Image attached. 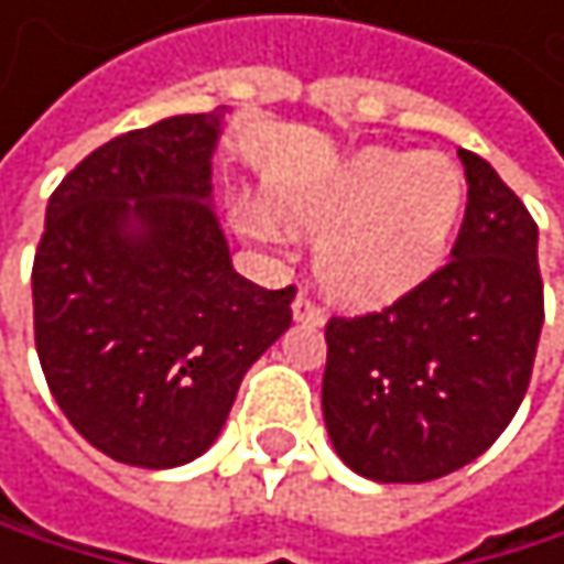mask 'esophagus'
<instances>
[{"label": "esophagus", "mask_w": 564, "mask_h": 564, "mask_svg": "<svg viewBox=\"0 0 564 564\" xmlns=\"http://www.w3.org/2000/svg\"><path fill=\"white\" fill-rule=\"evenodd\" d=\"M294 317L304 321V324H324V311H321V304L307 291H297V297H294Z\"/></svg>", "instance_id": "34e87169"}]
</instances>
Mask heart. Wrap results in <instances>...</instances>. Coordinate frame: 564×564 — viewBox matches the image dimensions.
Instances as JSON below:
<instances>
[{
	"label": "heart",
	"mask_w": 564,
	"mask_h": 564,
	"mask_svg": "<svg viewBox=\"0 0 564 564\" xmlns=\"http://www.w3.org/2000/svg\"><path fill=\"white\" fill-rule=\"evenodd\" d=\"M294 226L321 232L317 276L345 304L382 307L430 280L464 213V175L443 155L368 148L307 185H276ZM232 223L257 243H284L288 229L263 203H236Z\"/></svg>",
	"instance_id": "obj_1"
}]
</instances>
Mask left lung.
<instances>
[{
    "instance_id": "left-lung-1",
    "label": "left lung",
    "mask_w": 564,
    "mask_h": 564,
    "mask_svg": "<svg viewBox=\"0 0 564 564\" xmlns=\"http://www.w3.org/2000/svg\"><path fill=\"white\" fill-rule=\"evenodd\" d=\"M460 162L470 188L453 260L389 307L324 328V426L338 457L379 484L467 467L531 382L545 321L538 226L480 155L460 148Z\"/></svg>"
}]
</instances>
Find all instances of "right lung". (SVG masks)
<instances>
[{
    "label": "right lung",
    "instance_id": "obj_1",
    "mask_svg": "<svg viewBox=\"0 0 564 564\" xmlns=\"http://www.w3.org/2000/svg\"><path fill=\"white\" fill-rule=\"evenodd\" d=\"M223 107L111 138L56 185L33 260V332L70 426L131 467L219 436L247 368L291 328L294 288L229 263L209 209Z\"/></svg>",
    "mask_w": 564,
    "mask_h": 564
}]
</instances>
